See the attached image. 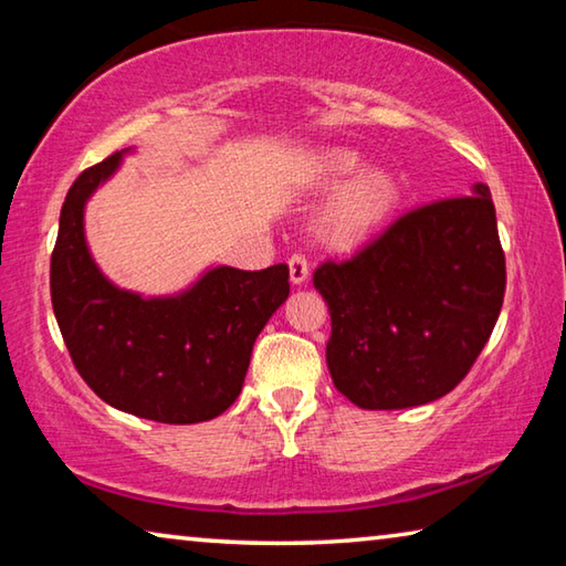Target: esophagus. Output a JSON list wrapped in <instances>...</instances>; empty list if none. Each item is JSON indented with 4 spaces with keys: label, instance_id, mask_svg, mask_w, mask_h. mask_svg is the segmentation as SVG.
I'll return each mask as SVG.
<instances>
[{
    "label": "esophagus",
    "instance_id": "esophagus-1",
    "mask_svg": "<svg viewBox=\"0 0 566 566\" xmlns=\"http://www.w3.org/2000/svg\"><path fill=\"white\" fill-rule=\"evenodd\" d=\"M306 276H310V264H306V260L302 254H292L290 256V280L292 284H304Z\"/></svg>",
    "mask_w": 566,
    "mask_h": 566
}]
</instances>
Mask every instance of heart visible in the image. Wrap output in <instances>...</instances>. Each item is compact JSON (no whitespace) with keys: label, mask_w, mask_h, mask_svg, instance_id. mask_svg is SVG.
Here are the masks:
<instances>
[{"label":"heart","mask_w":566,"mask_h":566,"mask_svg":"<svg viewBox=\"0 0 566 566\" xmlns=\"http://www.w3.org/2000/svg\"><path fill=\"white\" fill-rule=\"evenodd\" d=\"M304 177L317 187H339L324 205L319 234L337 249H354L375 237L401 202V187L387 169H364L352 149L327 147L304 161Z\"/></svg>","instance_id":"heart-1"}]
</instances>
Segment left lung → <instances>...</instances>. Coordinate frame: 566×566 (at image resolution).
Masks as SVG:
<instances>
[{
    "label": "left lung",
    "mask_w": 566,
    "mask_h": 566,
    "mask_svg": "<svg viewBox=\"0 0 566 566\" xmlns=\"http://www.w3.org/2000/svg\"><path fill=\"white\" fill-rule=\"evenodd\" d=\"M504 252L490 187L399 217L349 262L314 272L329 306L327 367L361 409H407L452 391L500 319Z\"/></svg>",
    "instance_id": "obj_1"
}]
</instances>
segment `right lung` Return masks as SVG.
Segmentation results:
<instances>
[{
	"label": "right lung",
	"mask_w": 566,
	"mask_h": 566,
	"mask_svg": "<svg viewBox=\"0 0 566 566\" xmlns=\"http://www.w3.org/2000/svg\"><path fill=\"white\" fill-rule=\"evenodd\" d=\"M129 151L82 171L66 191L50 266L54 317L76 371L109 407L197 424L234 405L254 339L290 296V266H209L165 296L114 284L90 252L84 209Z\"/></svg>",
	"instance_id": "right-lung-1"
}]
</instances>
